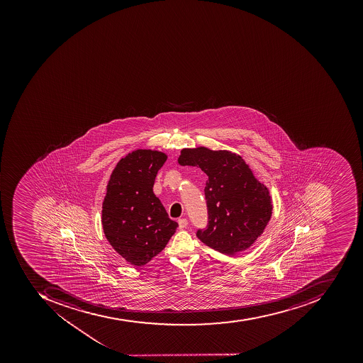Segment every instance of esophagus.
I'll list each match as a JSON object with an SVG mask.
<instances>
[{
	"label": "esophagus",
	"instance_id": "esophagus-1",
	"mask_svg": "<svg viewBox=\"0 0 363 363\" xmlns=\"http://www.w3.org/2000/svg\"><path fill=\"white\" fill-rule=\"evenodd\" d=\"M179 228L180 229H184L188 225V220L185 219V218H182V219H179Z\"/></svg>",
	"mask_w": 363,
	"mask_h": 363
}]
</instances>
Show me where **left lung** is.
Wrapping results in <instances>:
<instances>
[{"label": "left lung", "mask_w": 363, "mask_h": 363, "mask_svg": "<svg viewBox=\"0 0 363 363\" xmlns=\"http://www.w3.org/2000/svg\"><path fill=\"white\" fill-rule=\"evenodd\" d=\"M178 161L200 167L208 177L204 188L208 224L196 231V237L226 255L249 249L272 214L267 186L255 178L245 160L232 152L183 149Z\"/></svg>", "instance_id": "1"}]
</instances>
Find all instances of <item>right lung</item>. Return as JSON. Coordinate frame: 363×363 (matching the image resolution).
Segmentation results:
<instances>
[{"mask_svg": "<svg viewBox=\"0 0 363 363\" xmlns=\"http://www.w3.org/2000/svg\"><path fill=\"white\" fill-rule=\"evenodd\" d=\"M165 161L162 152L137 150L120 160L111 174L103 201V231L130 264H147L179 226L153 193L157 171Z\"/></svg>", "mask_w": 363, "mask_h": 363, "instance_id": "obj_1", "label": "right lung"}]
</instances>
